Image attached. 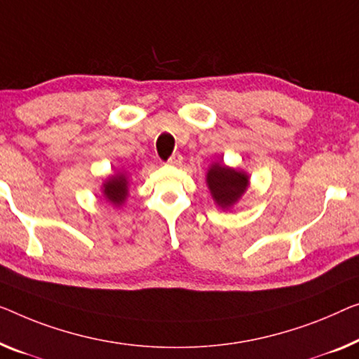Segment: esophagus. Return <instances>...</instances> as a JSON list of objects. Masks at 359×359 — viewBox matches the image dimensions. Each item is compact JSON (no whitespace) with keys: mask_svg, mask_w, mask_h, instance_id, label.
Returning a JSON list of instances; mask_svg holds the SVG:
<instances>
[{"mask_svg":"<svg viewBox=\"0 0 359 359\" xmlns=\"http://www.w3.org/2000/svg\"><path fill=\"white\" fill-rule=\"evenodd\" d=\"M180 163H182V154L180 153H174L168 161V164H170V165H179Z\"/></svg>","mask_w":359,"mask_h":359,"instance_id":"1","label":"esophagus"}]
</instances>
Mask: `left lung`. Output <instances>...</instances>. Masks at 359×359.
<instances>
[{
    "instance_id": "left-lung-1",
    "label": "left lung",
    "mask_w": 359,
    "mask_h": 359,
    "mask_svg": "<svg viewBox=\"0 0 359 359\" xmlns=\"http://www.w3.org/2000/svg\"><path fill=\"white\" fill-rule=\"evenodd\" d=\"M206 185L212 200L222 210H229L240 200L250 185L248 175L222 163H214L206 174Z\"/></svg>"
}]
</instances>
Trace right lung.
Listing matches in <instances>:
<instances>
[{"label": "right lung", "instance_id": "add662e5", "mask_svg": "<svg viewBox=\"0 0 359 359\" xmlns=\"http://www.w3.org/2000/svg\"><path fill=\"white\" fill-rule=\"evenodd\" d=\"M127 184L128 182L124 174H116L106 180L103 184V194L108 198V201H111L116 206H121L126 201L128 194Z\"/></svg>", "mask_w": 359, "mask_h": 359}]
</instances>
